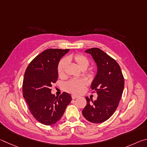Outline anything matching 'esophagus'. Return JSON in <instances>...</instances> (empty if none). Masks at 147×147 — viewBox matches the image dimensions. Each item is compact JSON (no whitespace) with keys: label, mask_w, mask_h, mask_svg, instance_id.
Returning <instances> with one entry per match:
<instances>
[{"label":"esophagus","mask_w":147,"mask_h":147,"mask_svg":"<svg viewBox=\"0 0 147 147\" xmlns=\"http://www.w3.org/2000/svg\"><path fill=\"white\" fill-rule=\"evenodd\" d=\"M78 96H76V95H72V96H71V98L73 99H75L76 98H78Z\"/></svg>","instance_id":"esophagus-1"}]
</instances>
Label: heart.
<instances>
[{"instance_id": "obj_1", "label": "heart", "mask_w": 147, "mask_h": 147, "mask_svg": "<svg viewBox=\"0 0 147 147\" xmlns=\"http://www.w3.org/2000/svg\"><path fill=\"white\" fill-rule=\"evenodd\" d=\"M73 60L82 69H86L89 66L90 61L87 57L83 54L78 53L74 55H69L66 58H63L59 62L57 65V74L60 78L65 76L66 68L68 61ZM87 84V81L84 79H71L64 84L66 91L74 94H79L83 92V89Z\"/></svg>"}]
</instances>
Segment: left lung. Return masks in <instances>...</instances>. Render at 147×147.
Here are the masks:
<instances>
[{
    "mask_svg": "<svg viewBox=\"0 0 147 147\" xmlns=\"http://www.w3.org/2000/svg\"><path fill=\"white\" fill-rule=\"evenodd\" d=\"M96 62L97 72L91 88L97 92V99L90 102L86 97V105L83 115L93 123H101L112 116L117 109L124 89V78L119 64L99 48L86 50Z\"/></svg>",
    "mask_w": 147,
    "mask_h": 147,
    "instance_id": "left-lung-1",
    "label": "left lung"
}]
</instances>
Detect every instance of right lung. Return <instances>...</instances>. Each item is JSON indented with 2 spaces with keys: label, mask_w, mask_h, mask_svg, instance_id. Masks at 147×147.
<instances>
[{
  "label": "right lung",
  "mask_w": 147,
  "mask_h": 147,
  "mask_svg": "<svg viewBox=\"0 0 147 147\" xmlns=\"http://www.w3.org/2000/svg\"><path fill=\"white\" fill-rule=\"evenodd\" d=\"M69 49H48L31 62L26 69L22 94L31 114L38 122L52 125L60 120L71 97L63 92L59 97L51 93L58 79L57 65Z\"/></svg>",
  "instance_id": "right-lung-1"
}]
</instances>
